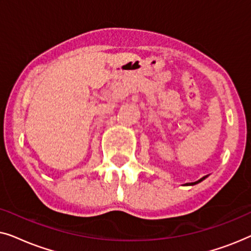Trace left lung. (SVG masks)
Instances as JSON below:
<instances>
[{"label": "left lung", "mask_w": 251, "mask_h": 251, "mask_svg": "<svg viewBox=\"0 0 251 251\" xmlns=\"http://www.w3.org/2000/svg\"><path fill=\"white\" fill-rule=\"evenodd\" d=\"M204 178H205V176H204V177H202V178H201V179H199V180H197V181H195V183H192V184H193V185H194V184H198V183H200V181H201V180H203V179H204Z\"/></svg>", "instance_id": "obj_1"}]
</instances>
